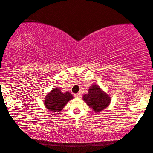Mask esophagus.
Instances as JSON below:
<instances>
[{
	"instance_id": "esophagus-1",
	"label": "esophagus",
	"mask_w": 153,
	"mask_h": 153,
	"mask_svg": "<svg viewBox=\"0 0 153 153\" xmlns=\"http://www.w3.org/2000/svg\"><path fill=\"white\" fill-rule=\"evenodd\" d=\"M81 94L80 93H78L75 94V95H74L75 97H81Z\"/></svg>"
}]
</instances>
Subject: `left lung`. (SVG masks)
Wrapping results in <instances>:
<instances>
[{"label": "left lung", "mask_w": 153, "mask_h": 153, "mask_svg": "<svg viewBox=\"0 0 153 153\" xmlns=\"http://www.w3.org/2000/svg\"><path fill=\"white\" fill-rule=\"evenodd\" d=\"M83 99L89 107L98 113L110 104L111 97L100 88L99 85L93 84L88 89V93L83 96Z\"/></svg>", "instance_id": "1"}]
</instances>
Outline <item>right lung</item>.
Returning <instances> with one entry per match:
<instances>
[{
	"label": "right lung",
	"mask_w": 153,
	"mask_h": 153,
	"mask_svg": "<svg viewBox=\"0 0 153 153\" xmlns=\"http://www.w3.org/2000/svg\"><path fill=\"white\" fill-rule=\"evenodd\" d=\"M72 99H73V96L70 92L62 93L60 88H53L47 94L43 102L46 108L50 111L59 112Z\"/></svg>",
	"instance_id": "right-lung-1"
}]
</instances>
